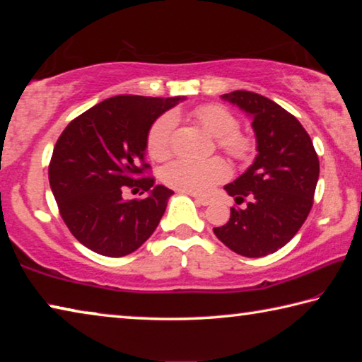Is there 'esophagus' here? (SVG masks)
<instances>
[{"mask_svg":"<svg viewBox=\"0 0 362 362\" xmlns=\"http://www.w3.org/2000/svg\"><path fill=\"white\" fill-rule=\"evenodd\" d=\"M194 199H196V202H197V204L204 205V207H207V205H210V202H212V200H210V199H205V197H197V196H194Z\"/></svg>","mask_w":362,"mask_h":362,"instance_id":"esophagus-1","label":"esophagus"}]
</instances>
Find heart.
Listing matches in <instances>:
<instances>
[{"mask_svg":"<svg viewBox=\"0 0 362 362\" xmlns=\"http://www.w3.org/2000/svg\"><path fill=\"white\" fill-rule=\"evenodd\" d=\"M209 134L216 137V146L231 158L244 162L254 152V142L246 134L239 132L236 116L221 105H200L192 111ZM176 127V115L173 111L163 113L150 124L147 131V152L153 160L170 157L173 147V132ZM230 168L221 158L196 160L181 157L166 165L162 171L165 185L177 191L191 194H209L212 189L228 180Z\"/></svg>","mask_w":362,"mask_h":362,"instance_id":"obj_1","label":"heart"}]
</instances>
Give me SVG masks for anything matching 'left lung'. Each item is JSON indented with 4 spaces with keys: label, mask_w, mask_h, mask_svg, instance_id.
Instances as JSON below:
<instances>
[{
    "label": "left lung",
    "mask_w": 362,
    "mask_h": 362,
    "mask_svg": "<svg viewBox=\"0 0 362 362\" xmlns=\"http://www.w3.org/2000/svg\"><path fill=\"white\" fill-rule=\"evenodd\" d=\"M252 116L259 155L226 192L238 205L215 236L244 257H264L296 235L314 204L319 157L303 124L270 98L247 90L221 95Z\"/></svg>",
    "instance_id": "obj_1"
}]
</instances>
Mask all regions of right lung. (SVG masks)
Here are the masks:
<instances>
[{
  "mask_svg": "<svg viewBox=\"0 0 362 362\" xmlns=\"http://www.w3.org/2000/svg\"><path fill=\"white\" fill-rule=\"evenodd\" d=\"M185 97L118 95L77 116L61 132L48 166L59 215L77 241L107 257H123L147 241L173 191L146 176L150 124ZM126 188L146 192L126 201Z\"/></svg>",
  "mask_w": 362,
  "mask_h": 362,
  "instance_id": "right-lung-1",
  "label": "right lung"
}]
</instances>
